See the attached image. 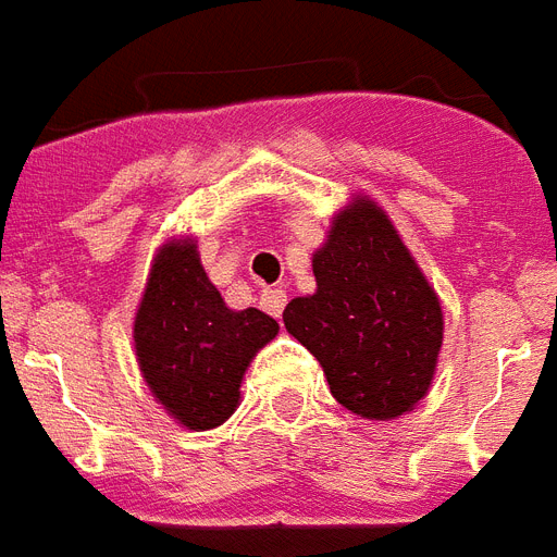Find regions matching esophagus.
<instances>
[{
  "label": "esophagus",
  "mask_w": 557,
  "mask_h": 557,
  "mask_svg": "<svg viewBox=\"0 0 557 557\" xmlns=\"http://www.w3.org/2000/svg\"><path fill=\"white\" fill-rule=\"evenodd\" d=\"M286 292L283 288H265L263 297H260V306H263V311H269L271 318H280L283 314V309H286Z\"/></svg>",
  "instance_id": "obj_1"
}]
</instances>
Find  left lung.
I'll list each match as a JSON object with an SVG mask.
<instances>
[{
    "mask_svg": "<svg viewBox=\"0 0 557 557\" xmlns=\"http://www.w3.org/2000/svg\"><path fill=\"white\" fill-rule=\"evenodd\" d=\"M311 265L318 292L288 302V334L318 357L349 411L369 420L411 411L435 374L443 311L395 225L357 197Z\"/></svg>",
    "mask_w": 557,
    "mask_h": 557,
    "instance_id": "8db88e82",
    "label": "left lung"
}]
</instances>
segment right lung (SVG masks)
Masks as SVG:
<instances>
[{
  "mask_svg": "<svg viewBox=\"0 0 557 557\" xmlns=\"http://www.w3.org/2000/svg\"><path fill=\"white\" fill-rule=\"evenodd\" d=\"M277 329L260 309H228L185 239L153 260L134 343L153 397L183 426L214 429L234 414L246 366Z\"/></svg>",
  "mask_w": 557,
  "mask_h": 557,
  "instance_id": "obj_1",
  "label": "right lung"
}]
</instances>
